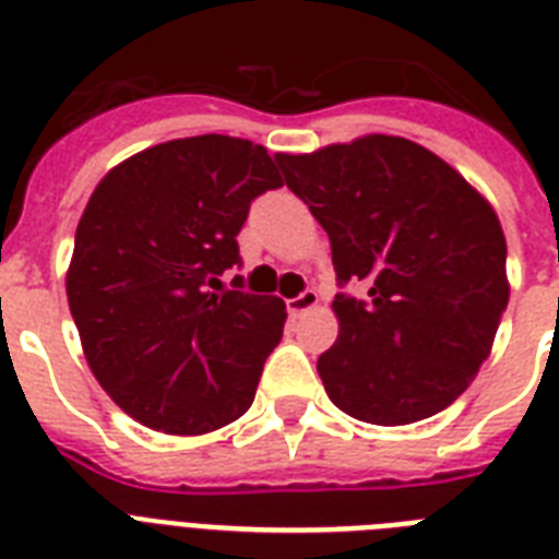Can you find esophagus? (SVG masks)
<instances>
[{
	"label": "esophagus",
	"instance_id": "34e87169",
	"mask_svg": "<svg viewBox=\"0 0 559 559\" xmlns=\"http://www.w3.org/2000/svg\"><path fill=\"white\" fill-rule=\"evenodd\" d=\"M316 305H319V293H316V289H305V293H298L296 298H289L287 310L293 316H301L307 313V310H313Z\"/></svg>",
	"mask_w": 559,
	"mask_h": 559
}]
</instances>
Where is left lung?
<instances>
[{"label":"left lung","mask_w":559,"mask_h":559,"mask_svg":"<svg viewBox=\"0 0 559 559\" xmlns=\"http://www.w3.org/2000/svg\"><path fill=\"white\" fill-rule=\"evenodd\" d=\"M331 237L340 340L319 357L345 415L403 426L438 415L493 348L508 307L502 226L490 202L420 144L366 135L275 156Z\"/></svg>","instance_id":"1"}]
</instances>
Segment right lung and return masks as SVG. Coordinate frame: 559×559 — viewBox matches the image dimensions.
Wrapping results in <instances>:
<instances>
[{
	"mask_svg": "<svg viewBox=\"0 0 559 559\" xmlns=\"http://www.w3.org/2000/svg\"><path fill=\"white\" fill-rule=\"evenodd\" d=\"M281 188L261 144L174 139L121 162L92 191L66 275L95 380L139 424L202 435L252 406L287 307L246 293L237 235Z\"/></svg>",
	"mask_w": 559,
	"mask_h": 559,
	"instance_id": "1",
	"label": "right lung"
}]
</instances>
